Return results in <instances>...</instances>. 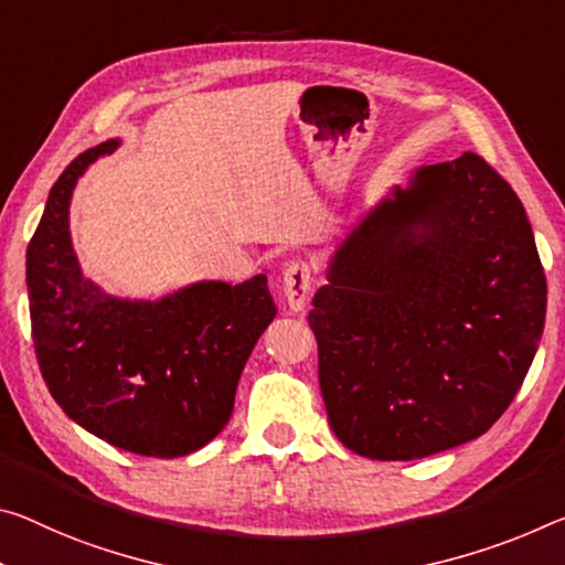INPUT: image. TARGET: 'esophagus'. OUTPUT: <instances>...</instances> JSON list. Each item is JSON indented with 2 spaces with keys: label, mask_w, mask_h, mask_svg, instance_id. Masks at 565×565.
Segmentation results:
<instances>
[{
  "label": "esophagus",
  "mask_w": 565,
  "mask_h": 565,
  "mask_svg": "<svg viewBox=\"0 0 565 565\" xmlns=\"http://www.w3.org/2000/svg\"><path fill=\"white\" fill-rule=\"evenodd\" d=\"M281 291L286 303H289V309L301 311L307 307V299L311 294V268L307 262H294L286 266Z\"/></svg>",
  "instance_id": "1"
}]
</instances>
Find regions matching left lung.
Segmentation results:
<instances>
[{
    "label": "left lung",
    "instance_id": "8db88e82",
    "mask_svg": "<svg viewBox=\"0 0 565 565\" xmlns=\"http://www.w3.org/2000/svg\"><path fill=\"white\" fill-rule=\"evenodd\" d=\"M309 327L329 425L372 460H417L488 433L545 324L525 209L462 153L395 185L337 246Z\"/></svg>",
    "mask_w": 565,
    "mask_h": 565
}]
</instances>
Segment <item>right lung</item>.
Returning a JSON list of instances; mask_svg holds the SVG:
<instances>
[{
  "mask_svg": "<svg viewBox=\"0 0 565 565\" xmlns=\"http://www.w3.org/2000/svg\"><path fill=\"white\" fill-rule=\"evenodd\" d=\"M85 150L52 185L26 246L34 352L50 395L70 419L120 450L181 458L216 437L234 412L250 352L276 317L266 276L195 281L160 299H122L79 268L70 201L97 158Z\"/></svg>",
  "mask_w": 565,
  "mask_h": 565,
  "instance_id": "obj_1",
  "label": "right lung"
}]
</instances>
